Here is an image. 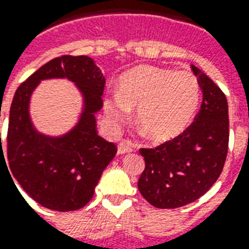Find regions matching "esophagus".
<instances>
[{"mask_svg": "<svg viewBox=\"0 0 249 249\" xmlns=\"http://www.w3.org/2000/svg\"><path fill=\"white\" fill-rule=\"evenodd\" d=\"M133 150H134V146H133V143H130L128 141L120 142L119 146H117V153L119 154H126V153H130Z\"/></svg>", "mask_w": 249, "mask_h": 249, "instance_id": "34e87169", "label": "esophagus"}]
</instances>
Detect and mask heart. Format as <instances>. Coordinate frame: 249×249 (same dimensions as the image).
Returning <instances> with one entry per match:
<instances>
[{
    "instance_id": "heart-1",
    "label": "heart",
    "mask_w": 249,
    "mask_h": 249,
    "mask_svg": "<svg viewBox=\"0 0 249 249\" xmlns=\"http://www.w3.org/2000/svg\"><path fill=\"white\" fill-rule=\"evenodd\" d=\"M200 99V82L192 71L142 65L121 75L119 94L106 96L103 109L115 126L128 121L130 109H137L141 132L151 141L163 142L185 132Z\"/></svg>"
}]
</instances>
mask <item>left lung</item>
<instances>
[{
	"label": "left lung",
	"instance_id": "left-lung-1",
	"mask_svg": "<svg viewBox=\"0 0 249 249\" xmlns=\"http://www.w3.org/2000/svg\"><path fill=\"white\" fill-rule=\"evenodd\" d=\"M202 104L191 126L155 149H141L145 170L138 189L159 209H175L200 198L221 175L229 147V106L222 90L192 65Z\"/></svg>",
	"mask_w": 249,
	"mask_h": 249
}]
</instances>
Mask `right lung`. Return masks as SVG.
<instances>
[{
    "label": "right lung",
    "mask_w": 249,
    "mask_h": 249,
    "mask_svg": "<svg viewBox=\"0 0 249 249\" xmlns=\"http://www.w3.org/2000/svg\"><path fill=\"white\" fill-rule=\"evenodd\" d=\"M45 79H68L83 96L77 124L60 136L39 132L29 115L32 92ZM104 85L103 73L91 57L61 56L44 64L15 91L7 130L9 167L24 192L41 206L57 212L83 208L115 158L116 145L96 132L95 113L103 107Z\"/></svg>",
    "instance_id": "add662e5"
}]
</instances>
